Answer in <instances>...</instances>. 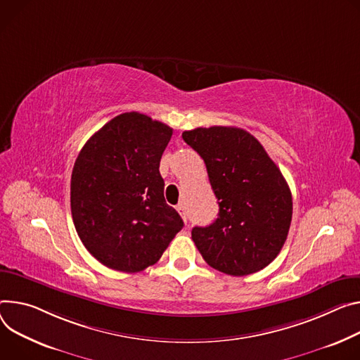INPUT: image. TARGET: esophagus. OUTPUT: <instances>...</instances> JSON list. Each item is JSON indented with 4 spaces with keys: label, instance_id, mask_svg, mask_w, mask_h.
<instances>
[{
    "label": "esophagus",
    "instance_id": "34e87169",
    "mask_svg": "<svg viewBox=\"0 0 360 360\" xmlns=\"http://www.w3.org/2000/svg\"><path fill=\"white\" fill-rule=\"evenodd\" d=\"M176 211L179 212V215L182 217V219L186 222V211H185V207H184V204H178V207H176Z\"/></svg>",
    "mask_w": 360,
    "mask_h": 360
}]
</instances>
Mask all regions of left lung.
<instances>
[{"label":"left lung","mask_w":360,"mask_h":360,"mask_svg":"<svg viewBox=\"0 0 360 360\" xmlns=\"http://www.w3.org/2000/svg\"><path fill=\"white\" fill-rule=\"evenodd\" d=\"M182 138L204 159L219 207L211 225L192 228L202 258L228 276L263 270L278 255L291 224L292 200L283 174L244 129L197 127Z\"/></svg>","instance_id":"left-lung-1"}]
</instances>
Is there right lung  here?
<instances>
[{
	"instance_id": "add662e5",
	"label": "right lung",
	"mask_w": 360,
	"mask_h": 360,
	"mask_svg": "<svg viewBox=\"0 0 360 360\" xmlns=\"http://www.w3.org/2000/svg\"><path fill=\"white\" fill-rule=\"evenodd\" d=\"M172 127L129 112L108 122L82 148L72 172L70 207L87 251L112 270L153 266L182 230L167 204L159 162Z\"/></svg>"
}]
</instances>
